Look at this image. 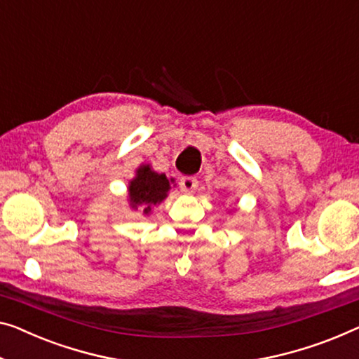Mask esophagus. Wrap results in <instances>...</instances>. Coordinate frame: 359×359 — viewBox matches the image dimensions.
<instances>
[{
  "label": "esophagus",
  "instance_id": "esophagus-1",
  "mask_svg": "<svg viewBox=\"0 0 359 359\" xmlns=\"http://www.w3.org/2000/svg\"><path fill=\"white\" fill-rule=\"evenodd\" d=\"M179 185H180V190L184 191V194L190 195V194H194V191L196 190L198 180L195 177H182L180 182H179Z\"/></svg>",
  "mask_w": 359,
  "mask_h": 359
}]
</instances>
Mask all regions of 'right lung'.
Here are the masks:
<instances>
[{
  "label": "right lung",
  "instance_id": "1",
  "mask_svg": "<svg viewBox=\"0 0 359 359\" xmlns=\"http://www.w3.org/2000/svg\"><path fill=\"white\" fill-rule=\"evenodd\" d=\"M170 189L169 180L164 174H156L149 169V165H142L137 170V177L130 182L128 196L132 208L143 206V212L151 211V205L163 201Z\"/></svg>",
  "mask_w": 359,
  "mask_h": 359
}]
</instances>
